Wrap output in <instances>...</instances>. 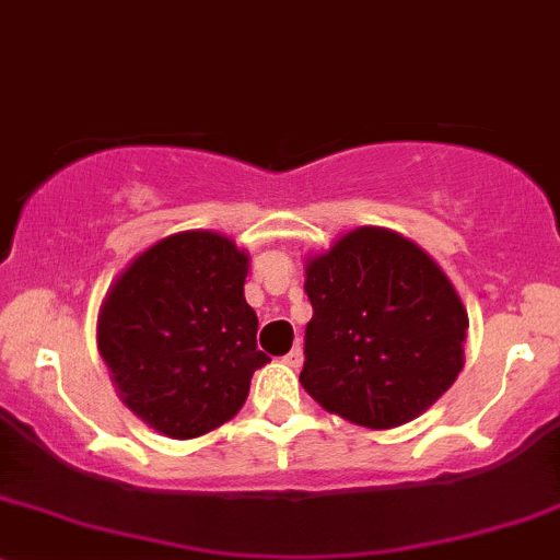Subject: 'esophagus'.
Here are the masks:
<instances>
[{"mask_svg": "<svg viewBox=\"0 0 560 560\" xmlns=\"http://www.w3.org/2000/svg\"><path fill=\"white\" fill-rule=\"evenodd\" d=\"M282 361H285V364L288 366H293V369H299V366H302V361H304V353H302V345H293V348L291 350H288V355H285V359H282Z\"/></svg>", "mask_w": 560, "mask_h": 560, "instance_id": "1", "label": "esophagus"}]
</instances>
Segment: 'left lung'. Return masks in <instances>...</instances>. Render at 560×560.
Returning <instances> with one entry per match:
<instances>
[{
	"label": "left lung",
	"mask_w": 560,
	"mask_h": 560,
	"mask_svg": "<svg viewBox=\"0 0 560 560\" xmlns=\"http://www.w3.org/2000/svg\"><path fill=\"white\" fill-rule=\"evenodd\" d=\"M304 272L313 320L299 380L323 409L396 429L455 383L469 318L447 275L412 240L353 229Z\"/></svg>",
	"instance_id": "obj_1"
}]
</instances>
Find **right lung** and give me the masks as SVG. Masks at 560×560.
Instances as JSON below:
<instances>
[{
	"mask_svg": "<svg viewBox=\"0 0 560 560\" xmlns=\"http://www.w3.org/2000/svg\"><path fill=\"white\" fill-rule=\"evenodd\" d=\"M247 253L215 232H180L135 258L100 310L96 342L120 401L172 440L240 412L256 369Z\"/></svg>",
	"mask_w": 560,
	"mask_h": 560,
	"instance_id": "1",
	"label": "right lung"
}]
</instances>
